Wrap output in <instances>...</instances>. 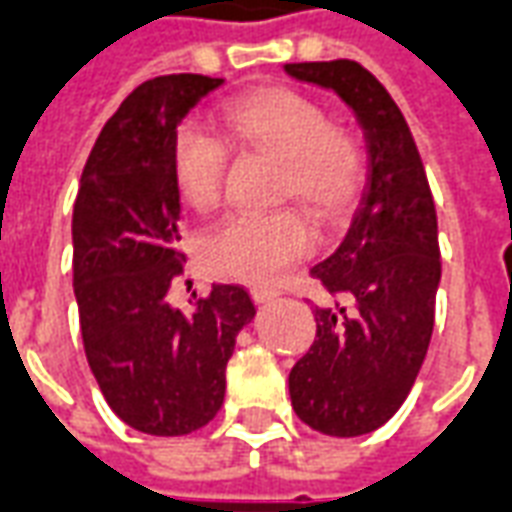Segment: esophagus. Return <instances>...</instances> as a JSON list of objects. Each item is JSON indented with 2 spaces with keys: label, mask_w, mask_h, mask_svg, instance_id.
Segmentation results:
<instances>
[{
  "label": "esophagus",
  "mask_w": 512,
  "mask_h": 512,
  "mask_svg": "<svg viewBox=\"0 0 512 512\" xmlns=\"http://www.w3.org/2000/svg\"><path fill=\"white\" fill-rule=\"evenodd\" d=\"M278 295H281L278 289H267V286H256V289H250V297H253V303H259V306H264V303H273Z\"/></svg>",
  "instance_id": "obj_1"
}]
</instances>
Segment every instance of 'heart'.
<instances>
[{
	"instance_id": "obj_1",
	"label": "heart",
	"mask_w": 512,
	"mask_h": 512,
	"mask_svg": "<svg viewBox=\"0 0 512 512\" xmlns=\"http://www.w3.org/2000/svg\"><path fill=\"white\" fill-rule=\"evenodd\" d=\"M220 121L242 146L281 157V198H295L320 223H336L353 206L364 157L353 134L328 121L317 99L289 85H264L223 104ZM228 148L201 123H181L173 137V179L181 198L209 212L223 198ZM314 248V228L295 209L231 215L206 237L215 273L267 284Z\"/></svg>"
}]
</instances>
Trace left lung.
<instances>
[{
    "label": "left lung",
    "instance_id": "obj_1",
    "mask_svg": "<svg viewBox=\"0 0 512 512\" xmlns=\"http://www.w3.org/2000/svg\"><path fill=\"white\" fill-rule=\"evenodd\" d=\"M289 76L333 90L364 129L366 187L339 248L311 275L333 297L314 306L317 339L289 372L295 413L325 436L378 430L422 369L441 281L433 192L389 90L353 60L289 63Z\"/></svg>",
    "mask_w": 512,
    "mask_h": 512
}]
</instances>
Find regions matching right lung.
I'll use <instances>...</instances> for the list:
<instances>
[{
    "instance_id": "obj_1",
    "label": "right lung",
    "mask_w": 512,
    "mask_h": 512,
    "mask_svg": "<svg viewBox=\"0 0 512 512\" xmlns=\"http://www.w3.org/2000/svg\"><path fill=\"white\" fill-rule=\"evenodd\" d=\"M223 85L170 74L134 88L104 123L74 204V295L85 355L104 400L148 436H187L215 419L237 333L256 317L234 284L179 311L181 273L173 137L184 115Z\"/></svg>"
}]
</instances>
